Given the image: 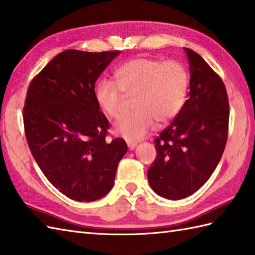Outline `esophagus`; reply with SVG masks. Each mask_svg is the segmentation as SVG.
I'll return each instance as SVG.
<instances>
[{
	"label": "esophagus",
	"mask_w": 255,
	"mask_h": 255,
	"mask_svg": "<svg viewBox=\"0 0 255 255\" xmlns=\"http://www.w3.org/2000/svg\"><path fill=\"white\" fill-rule=\"evenodd\" d=\"M128 146L129 150H134L135 147L137 146V143H128Z\"/></svg>",
	"instance_id": "34e87169"
}]
</instances>
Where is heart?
I'll return each mask as SVG.
<instances>
[{
    "instance_id": "heart-1",
    "label": "heart",
    "mask_w": 255,
    "mask_h": 255,
    "mask_svg": "<svg viewBox=\"0 0 255 255\" xmlns=\"http://www.w3.org/2000/svg\"><path fill=\"white\" fill-rule=\"evenodd\" d=\"M116 83L100 80L95 98L107 116L122 115L124 95H136L129 116L115 123L113 131L128 142H137L155 127V121L170 122L182 109L189 88V74L178 61L162 62L150 58H134L123 63L115 73Z\"/></svg>"
}]
</instances>
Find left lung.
Returning a JSON list of instances; mask_svg holds the SVG:
<instances>
[{
	"instance_id": "8db88e82",
	"label": "left lung",
	"mask_w": 255,
	"mask_h": 255,
	"mask_svg": "<svg viewBox=\"0 0 255 255\" xmlns=\"http://www.w3.org/2000/svg\"><path fill=\"white\" fill-rule=\"evenodd\" d=\"M190 65L189 99L155 139L157 156L147 171L150 188L168 200L199 190L216 169L227 142L226 87L205 60L184 48Z\"/></svg>"
}]
</instances>
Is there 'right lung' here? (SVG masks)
<instances>
[{
  "mask_svg": "<svg viewBox=\"0 0 255 255\" xmlns=\"http://www.w3.org/2000/svg\"><path fill=\"white\" fill-rule=\"evenodd\" d=\"M120 51L65 50L31 81L22 110L25 134L41 171L61 193L93 202L110 192L128 151L107 142L109 121L95 98V83Z\"/></svg>",
  "mask_w": 255,
  "mask_h": 255,
  "instance_id": "1",
  "label": "right lung"
}]
</instances>
